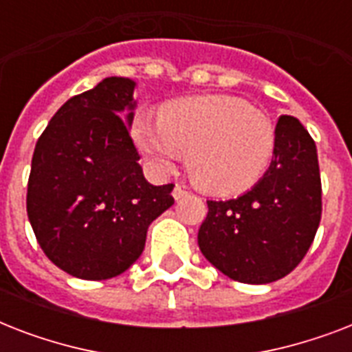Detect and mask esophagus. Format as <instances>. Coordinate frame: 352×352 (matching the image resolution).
I'll list each match as a JSON object with an SVG mask.
<instances>
[{
    "label": "esophagus",
    "instance_id": "esophagus-1",
    "mask_svg": "<svg viewBox=\"0 0 352 352\" xmlns=\"http://www.w3.org/2000/svg\"><path fill=\"white\" fill-rule=\"evenodd\" d=\"M186 195H188L186 188H182L181 184H177V186L173 188V199H175V201H181V199L186 197Z\"/></svg>",
    "mask_w": 352,
    "mask_h": 352
}]
</instances>
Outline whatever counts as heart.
<instances>
[{"instance_id": "heart-1", "label": "heart", "mask_w": 352, "mask_h": 352, "mask_svg": "<svg viewBox=\"0 0 352 352\" xmlns=\"http://www.w3.org/2000/svg\"><path fill=\"white\" fill-rule=\"evenodd\" d=\"M131 137L160 171H170L188 153L192 181L212 195L250 190L265 175L276 149L272 120L228 95L168 102L159 120L138 115Z\"/></svg>"}]
</instances>
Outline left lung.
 Returning <instances> with one entry per match:
<instances>
[{
	"instance_id": "8db88e82",
	"label": "left lung",
	"mask_w": 352,
	"mask_h": 352,
	"mask_svg": "<svg viewBox=\"0 0 352 352\" xmlns=\"http://www.w3.org/2000/svg\"><path fill=\"white\" fill-rule=\"evenodd\" d=\"M322 219L316 144L301 122L281 115L272 162L256 186L230 201H208L199 248L234 281L265 285L294 270Z\"/></svg>"
}]
</instances>
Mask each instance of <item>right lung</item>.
I'll return each instance as SVG.
<instances>
[{
  "mask_svg": "<svg viewBox=\"0 0 352 352\" xmlns=\"http://www.w3.org/2000/svg\"><path fill=\"white\" fill-rule=\"evenodd\" d=\"M135 85L109 76L69 98L36 142L27 215L45 256L74 278L126 272L148 226L173 204V184L144 179L129 137Z\"/></svg>",
  "mask_w": 352,
  "mask_h": 352,
  "instance_id": "1",
  "label": "right lung"
}]
</instances>
